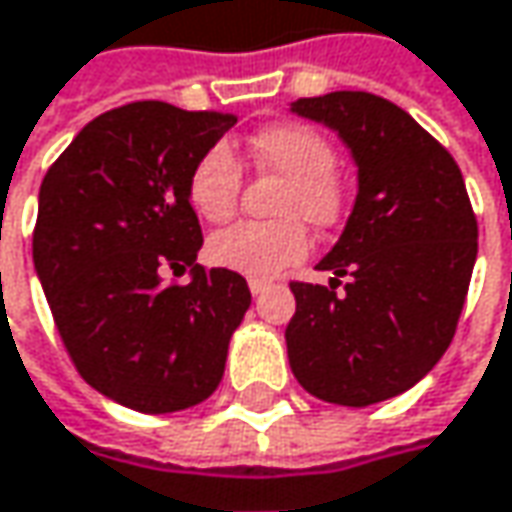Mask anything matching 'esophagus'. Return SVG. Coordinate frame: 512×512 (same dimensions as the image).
Returning <instances> with one entry per match:
<instances>
[{
  "label": "esophagus",
  "mask_w": 512,
  "mask_h": 512,
  "mask_svg": "<svg viewBox=\"0 0 512 512\" xmlns=\"http://www.w3.org/2000/svg\"><path fill=\"white\" fill-rule=\"evenodd\" d=\"M249 289H252V295H263V292L269 289V284H266V281H255V278H252V281H249Z\"/></svg>",
  "instance_id": "1"
}]
</instances>
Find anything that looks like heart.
Masks as SVG:
<instances>
[{"label":"heart","mask_w":512,"mask_h":512,"mask_svg":"<svg viewBox=\"0 0 512 512\" xmlns=\"http://www.w3.org/2000/svg\"><path fill=\"white\" fill-rule=\"evenodd\" d=\"M257 170L286 179L272 223H237L208 240V260L255 281H269L304 260L310 240L301 220L316 228L342 223L345 182L336 176V147L307 124H272L249 141ZM243 188L240 162L226 144L208 147L188 173V202L205 223L234 217Z\"/></svg>","instance_id":"b5f03b06"}]
</instances>
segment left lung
<instances>
[{
  "instance_id": "8db88e82",
  "label": "left lung",
  "mask_w": 512,
  "mask_h": 512,
  "mask_svg": "<svg viewBox=\"0 0 512 512\" xmlns=\"http://www.w3.org/2000/svg\"><path fill=\"white\" fill-rule=\"evenodd\" d=\"M292 112L350 147L359 194L318 263L330 286L292 281L286 353L295 379L336 406H374L417 385L455 336L478 255V223L449 150L371 92L298 98ZM346 292L335 295L341 278Z\"/></svg>"
}]
</instances>
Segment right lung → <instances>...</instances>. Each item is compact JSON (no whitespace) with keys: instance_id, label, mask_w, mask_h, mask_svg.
<instances>
[{"instance_id":"add662e5","label":"right lung","mask_w":512,"mask_h":512,"mask_svg":"<svg viewBox=\"0 0 512 512\" xmlns=\"http://www.w3.org/2000/svg\"><path fill=\"white\" fill-rule=\"evenodd\" d=\"M237 124L231 112L136 101L89 121L48 167L34 269L77 374L95 391L167 414L208 400L228 339L252 304L243 275L196 263L194 162ZM191 268V285H165Z\"/></svg>"}]
</instances>
